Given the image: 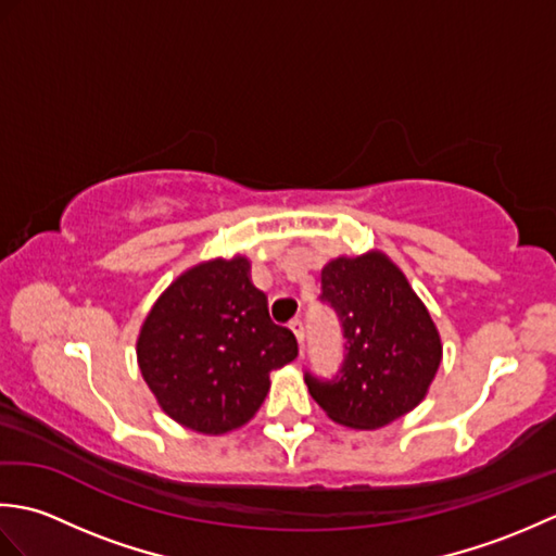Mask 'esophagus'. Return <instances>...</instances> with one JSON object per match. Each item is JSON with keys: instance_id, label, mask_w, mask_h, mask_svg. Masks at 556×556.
<instances>
[{"instance_id": "34e87169", "label": "esophagus", "mask_w": 556, "mask_h": 556, "mask_svg": "<svg viewBox=\"0 0 556 556\" xmlns=\"http://www.w3.org/2000/svg\"><path fill=\"white\" fill-rule=\"evenodd\" d=\"M289 327H291V332L296 334V339H299V346H303V339H305V327H303V320H301V317H293V320L289 323Z\"/></svg>"}]
</instances>
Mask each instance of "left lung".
Wrapping results in <instances>:
<instances>
[{"instance_id":"obj_1","label":"left lung","mask_w":556,"mask_h":556,"mask_svg":"<svg viewBox=\"0 0 556 556\" xmlns=\"http://www.w3.org/2000/svg\"><path fill=\"white\" fill-rule=\"evenodd\" d=\"M320 301L344 334L337 375L305 370L308 392L327 416L375 430L416 408L440 368L442 344L401 269L380 253L332 260L323 269Z\"/></svg>"}]
</instances>
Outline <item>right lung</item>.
<instances>
[{
  "label": "right lung",
  "instance_id": "obj_1",
  "mask_svg": "<svg viewBox=\"0 0 556 556\" xmlns=\"http://www.w3.org/2000/svg\"><path fill=\"white\" fill-rule=\"evenodd\" d=\"M245 257L188 269L152 305L138 365L169 418L222 434L255 416L269 372L299 356L291 329L269 320Z\"/></svg>",
  "mask_w": 556,
  "mask_h": 556
}]
</instances>
